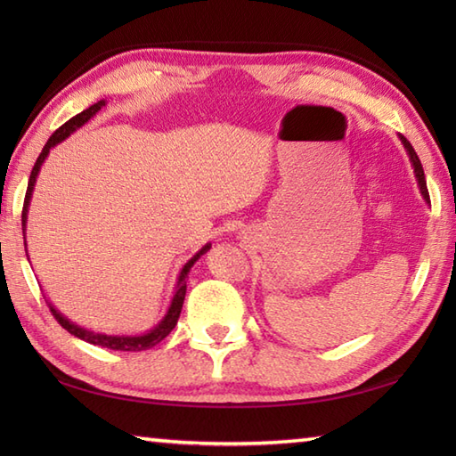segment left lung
Here are the masks:
<instances>
[{"label": "left lung", "mask_w": 456, "mask_h": 456, "mask_svg": "<svg viewBox=\"0 0 456 456\" xmlns=\"http://www.w3.org/2000/svg\"><path fill=\"white\" fill-rule=\"evenodd\" d=\"M400 139H402V142H403V147H405V151H408V154H410V160H411V164H413V172H415V178H418V183H419V190H421V196L425 198V201L429 203V191H428V182H425V174H423V167H421V160H419V157H418V152L413 151V147H411V142L403 137V134H400Z\"/></svg>", "instance_id": "1"}]
</instances>
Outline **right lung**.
<instances>
[{
  "instance_id": "right-lung-1",
  "label": "right lung",
  "mask_w": 456,
  "mask_h": 456,
  "mask_svg": "<svg viewBox=\"0 0 456 456\" xmlns=\"http://www.w3.org/2000/svg\"><path fill=\"white\" fill-rule=\"evenodd\" d=\"M105 105V100H100L98 103L90 105L88 110H84L82 113L74 115L72 119H68L62 127H58L53 134L51 139L46 141L43 152L38 154V159L35 162V167L31 170V176H28V183H27V193H25V203H23V213H21V223H23V239H25V223H27V213H28V203H31V196H33V188H35V182H37V176H38V170H41L43 162L46 159V154L51 152L53 147H56L58 142H62L68 134L74 133L76 129H80L84 123H88L95 113H98L102 108ZM27 245V243H25ZM211 248V245L208 243L206 247H203L201 250H198L196 255H193L186 265H183V268L180 270V276H178V282H176V292H174V297L170 302V307L167 315H164L162 322L151 329L149 333H142V335H105V333H94V331H88V329H84L80 325H76L72 322H68V319L58 312V309L48 302V307H51V314L54 315V319L58 323H61L68 333L82 338V341L90 343V345H100V346H105V348H111V351H147V348H152L154 345H159L162 338H167L168 333L172 331L174 327H176L178 323V317H180V312H182V305H183V297H186V278H188V273L190 268L196 265V260L206 255L208 250ZM28 256V255H27Z\"/></svg>"
}]
</instances>
